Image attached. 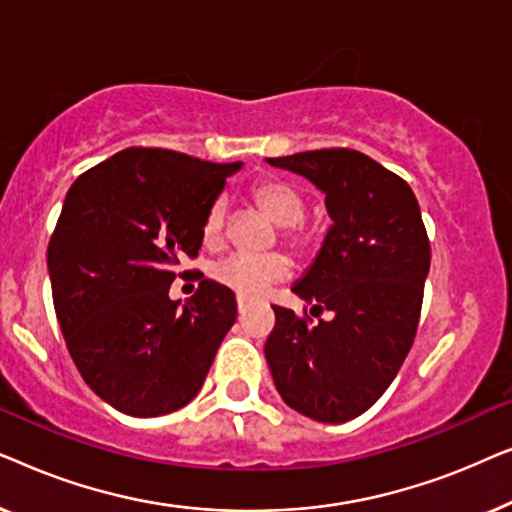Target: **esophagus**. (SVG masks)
<instances>
[{"mask_svg": "<svg viewBox=\"0 0 512 512\" xmlns=\"http://www.w3.org/2000/svg\"><path fill=\"white\" fill-rule=\"evenodd\" d=\"M247 307H249V300L242 298V296H237V312L244 314V310H247Z\"/></svg>", "mask_w": 512, "mask_h": 512, "instance_id": "1", "label": "esophagus"}]
</instances>
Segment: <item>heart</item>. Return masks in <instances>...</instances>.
Instances as JSON below:
<instances>
[{
    "instance_id": "1",
    "label": "heart",
    "mask_w": 512,
    "mask_h": 512,
    "mask_svg": "<svg viewBox=\"0 0 512 512\" xmlns=\"http://www.w3.org/2000/svg\"><path fill=\"white\" fill-rule=\"evenodd\" d=\"M256 207L279 226V235L296 254H310L317 247V228L305 221L307 198L293 181L284 177H265L251 188ZM202 244L209 251H219L226 242V202L216 198L202 216ZM291 272L289 256L272 251L263 256L235 254L223 258L209 270L216 284L226 286L242 298H258L272 284L284 282Z\"/></svg>"
}]
</instances>
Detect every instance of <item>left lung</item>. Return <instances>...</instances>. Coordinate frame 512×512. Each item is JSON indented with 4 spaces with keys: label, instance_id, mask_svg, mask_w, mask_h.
<instances>
[{
    "label": "left lung",
    "instance_id": "8db88e82",
    "mask_svg": "<svg viewBox=\"0 0 512 512\" xmlns=\"http://www.w3.org/2000/svg\"><path fill=\"white\" fill-rule=\"evenodd\" d=\"M326 193L333 219L324 247L293 293L312 314L272 305L265 340L284 403L326 424L359 417L401 370L417 335L431 244L417 198L398 174L354 149L268 158Z\"/></svg>",
    "mask_w": 512,
    "mask_h": 512
}]
</instances>
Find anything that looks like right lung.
<instances>
[{"label":"right lung","instance_id":"right-lung-1","mask_svg":"<svg viewBox=\"0 0 512 512\" xmlns=\"http://www.w3.org/2000/svg\"><path fill=\"white\" fill-rule=\"evenodd\" d=\"M242 163L130 146L69 188L48 242V275L69 356L102 401L158 417L193 401L237 319L235 293L198 277L170 300L202 216Z\"/></svg>","mask_w":512,"mask_h":512}]
</instances>
